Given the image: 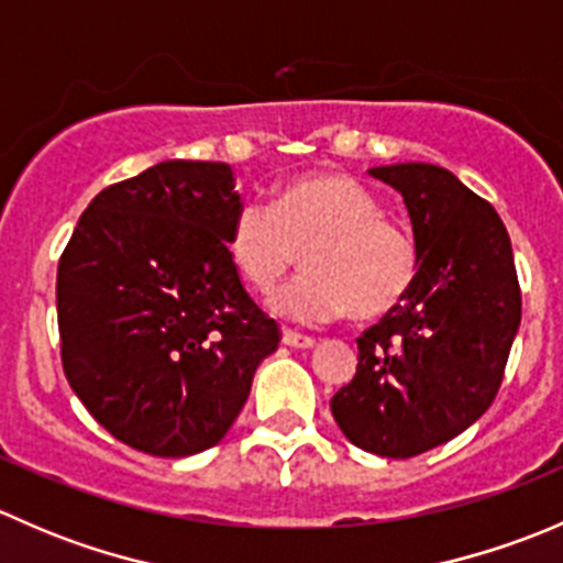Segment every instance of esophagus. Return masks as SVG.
I'll return each mask as SVG.
<instances>
[{"label":"esophagus","instance_id":"1","mask_svg":"<svg viewBox=\"0 0 563 563\" xmlns=\"http://www.w3.org/2000/svg\"><path fill=\"white\" fill-rule=\"evenodd\" d=\"M283 345H288V349H313L316 340L308 338V334L294 332V329H283Z\"/></svg>","mask_w":563,"mask_h":563}]
</instances>
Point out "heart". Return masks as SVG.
Wrapping results in <instances>:
<instances>
[{
	"mask_svg": "<svg viewBox=\"0 0 563 563\" xmlns=\"http://www.w3.org/2000/svg\"><path fill=\"white\" fill-rule=\"evenodd\" d=\"M225 250L236 275L264 294L299 261L305 275L272 294V313L299 323L362 321L391 313L419 272L413 236L389 223L384 203L345 174L286 181L275 201H245L231 218Z\"/></svg>",
	"mask_w": 563,
	"mask_h": 563,
	"instance_id": "1",
	"label": "heart"
}]
</instances>
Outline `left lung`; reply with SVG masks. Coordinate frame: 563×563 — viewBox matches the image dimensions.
<instances>
[{"label":"left lung","instance_id":"left-lung-1","mask_svg":"<svg viewBox=\"0 0 563 563\" xmlns=\"http://www.w3.org/2000/svg\"><path fill=\"white\" fill-rule=\"evenodd\" d=\"M367 174L402 196L419 272L408 297L356 340L354 382L329 408L360 450L413 457L490 408L520 327L518 272L496 209L452 172L395 163Z\"/></svg>","mask_w":563,"mask_h":563}]
</instances>
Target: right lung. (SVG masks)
Segmentation results:
<instances>
[{"instance_id": "obj_1", "label": "right lung", "mask_w": 563, "mask_h": 563, "mask_svg": "<svg viewBox=\"0 0 563 563\" xmlns=\"http://www.w3.org/2000/svg\"><path fill=\"white\" fill-rule=\"evenodd\" d=\"M229 163L163 161L92 198L56 272L62 365L78 400L133 450L218 444L280 332L225 250L242 207Z\"/></svg>"}]
</instances>
